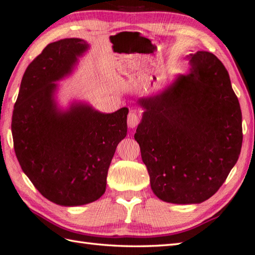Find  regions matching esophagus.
I'll use <instances>...</instances> for the list:
<instances>
[{"mask_svg":"<svg viewBox=\"0 0 255 255\" xmlns=\"http://www.w3.org/2000/svg\"><path fill=\"white\" fill-rule=\"evenodd\" d=\"M139 123V116L138 114L134 111H130V113L128 114V118H127V124L130 128H136L137 125Z\"/></svg>","mask_w":255,"mask_h":255,"instance_id":"esophagus-1","label":"esophagus"}]
</instances>
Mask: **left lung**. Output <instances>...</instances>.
I'll list each match as a JSON object with an SVG mask.
<instances>
[{"instance_id": "8db88e82", "label": "left lung", "mask_w": 255, "mask_h": 255, "mask_svg": "<svg viewBox=\"0 0 255 255\" xmlns=\"http://www.w3.org/2000/svg\"><path fill=\"white\" fill-rule=\"evenodd\" d=\"M190 71L161 92L138 99L134 139L162 201L201 203L216 193L242 147V114L229 73L216 55H188Z\"/></svg>"}]
</instances>
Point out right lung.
<instances>
[{
	"label": "right lung",
	"instance_id": "1",
	"mask_svg": "<svg viewBox=\"0 0 255 255\" xmlns=\"http://www.w3.org/2000/svg\"><path fill=\"white\" fill-rule=\"evenodd\" d=\"M88 49L82 38L48 44L25 71L12 116L23 172L43 197L64 207L103 196L109 164L127 134V107L104 114L85 102L58 106L57 82L73 73Z\"/></svg>",
	"mask_w": 255,
	"mask_h": 255
}]
</instances>
